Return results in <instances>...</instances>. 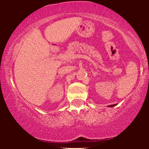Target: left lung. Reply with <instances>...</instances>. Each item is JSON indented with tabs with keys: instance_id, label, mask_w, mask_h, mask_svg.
I'll use <instances>...</instances> for the list:
<instances>
[{
	"instance_id": "8db88e82",
	"label": "left lung",
	"mask_w": 149,
	"mask_h": 149,
	"mask_svg": "<svg viewBox=\"0 0 149 149\" xmlns=\"http://www.w3.org/2000/svg\"><path fill=\"white\" fill-rule=\"evenodd\" d=\"M116 105H117V104H112V105H109V106H108V107H113Z\"/></svg>"
}]
</instances>
